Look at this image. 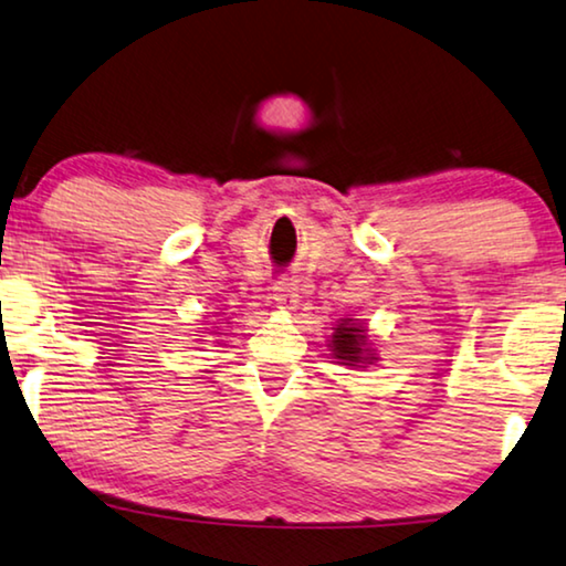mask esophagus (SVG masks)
Listing matches in <instances>:
<instances>
[{"label":"esophagus","instance_id":"obj_1","mask_svg":"<svg viewBox=\"0 0 566 566\" xmlns=\"http://www.w3.org/2000/svg\"><path fill=\"white\" fill-rule=\"evenodd\" d=\"M273 301L281 308H296L298 306V285L293 283V281H289V277L277 281L273 285Z\"/></svg>","mask_w":566,"mask_h":566}]
</instances>
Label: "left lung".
<instances>
[{
	"label": "left lung",
	"mask_w": 566,
	"mask_h": 566,
	"mask_svg": "<svg viewBox=\"0 0 566 566\" xmlns=\"http://www.w3.org/2000/svg\"><path fill=\"white\" fill-rule=\"evenodd\" d=\"M367 329L365 326H359L357 322H352V318H344L342 324H337V329L332 334V355L334 359H339V365H370L375 363V352L367 347Z\"/></svg>",
	"instance_id": "left-lung-1"
}]
</instances>
